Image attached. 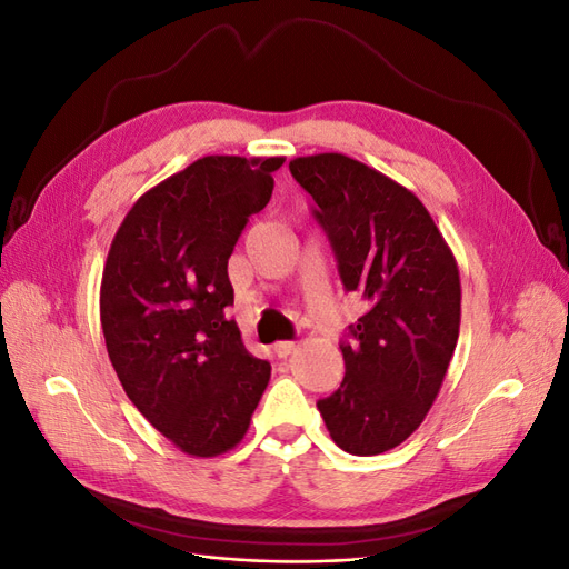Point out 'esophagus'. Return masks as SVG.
I'll return each mask as SVG.
<instances>
[{"label": "esophagus", "mask_w": 569, "mask_h": 569, "mask_svg": "<svg viewBox=\"0 0 569 569\" xmlns=\"http://www.w3.org/2000/svg\"><path fill=\"white\" fill-rule=\"evenodd\" d=\"M272 351H274V356H278V358H287V356H291V353L297 351V343L295 341H278L272 347Z\"/></svg>", "instance_id": "esophagus-1"}]
</instances>
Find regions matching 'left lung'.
Masks as SVG:
<instances>
[{
	"label": "left lung",
	"mask_w": 569,
	"mask_h": 569,
	"mask_svg": "<svg viewBox=\"0 0 569 569\" xmlns=\"http://www.w3.org/2000/svg\"><path fill=\"white\" fill-rule=\"evenodd\" d=\"M313 197L341 282L366 313L341 343L347 375L318 401L332 441L353 456L403 443L432 408L460 330V274L422 201L343 153L289 161Z\"/></svg>",
	"instance_id": "left-lung-1"
}]
</instances>
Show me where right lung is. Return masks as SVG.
I'll return each mask as SVG.
<instances>
[{
	"label": "right lung",
	"mask_w": 569,
	"mask_h": 569,
	"mask_svg": "<svg viewBox=\"0 0 569 569\" xmlns=\"http://www.w3.org/2000/svg\"><path fill=\"white\" fill-rule=\"evenodd\" d=\"M284 157H203L151 187L120 222L99 289L111 366L137 410L194 458L244 439L270 380L228 318V258L263 211Z\"/></svg>",
	"instance_id": "right-lung-1"
}]
</instances>
